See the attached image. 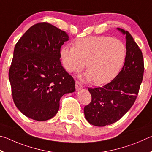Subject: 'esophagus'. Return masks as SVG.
Returning a JSON list of instances; mask_svg holds the SVG:
<instances>
[{"label":"esophagus","mask_w":152,"mask_h":152,"mask_svg":"<svg viewBox=\"0 0 152 152\" xmlns=\"http://www.w3.org/2000/svg\"><path fill=\"white\" fill-rule=\"evenodd\" d=\"M83 87V85H82L80 82H79V81L75 82V88L77 89V91H79V90L81 89Z\"/></svg>","instance_id":"34e87169"}]
</instances>
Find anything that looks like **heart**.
Returning a JSON list of instances; mask_svg holds the SVG:
<instances>
[{"label": "heart", "mask_w": 152, "mask_h": 152, "mask_svg": "<svg viewBox=\"0 0 152 152\" xmlns=\"http://www.w3.org/2000/svg\"><path fill=\"white\" fill-rule=\"evenodd\" d=\"M75 47L65 45L61 49L64 67L73 73L81 71L86 64V77L97 85L112 80L121 70L127 56L124 42L108 36L79 39Z\"/></svg>", "instance_id": "heart-1"}]
</instances>
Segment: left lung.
<instances>
[{
  "label": "left lung",
  "instance_id": "1",
  "mask_svg": "<svg viewBox=\"0 0 152 152\" xmlns=\"http://www.w3.org/2000/svg\"><path fill=\"white\" fill-rule=\"evenodd\" d=\"M126 35L127 56L121 71L102 87L89 88L91 102L84 107L89 124L103 127L120 119L134 105L142 83L144 64L142 50L128 31L118 28Z\"/></svg>",
  "mask_w": 152,
  "mask_h": 152
}]
</instances>
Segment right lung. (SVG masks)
<instances>
[{
    "label": "right lung",
    "instance_id": "right-lung-1",
    "mask_svg": "<svg viewBox=\"0 0 152 152\" xmlns=\"http://www.w3.org/2000/svg\"><path fill=\"white\" fill-rule=\"evenodd\" d=\"M69 36L47 23L29 28L16 44L9 72L14 103L36 121L53 118L64 94L75 91L73 78L61 65V47Z\"/></svg>",
    "mask_w": 152,
    "mask_h": 152
}]
</instances>
